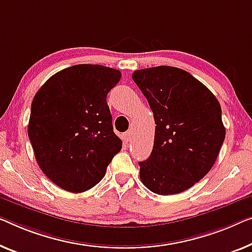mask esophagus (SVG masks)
<instances>
[{
    "mask_svg": "<svg viewBox=\"0 0 252 252\" xmlns=\"http://www.w3.org/2000/svg\"><path fill=\"white\" fill-rule=\"evenodd\" d=\"M131 137H132V132L131 131H126V133H123V139H125V141H130Z\"/></svg>",
    "mask_w": 252,
    "mask_h": 252,
    "instance_id": "34e87169",
    "label": "esophagus"
}]
</instances>
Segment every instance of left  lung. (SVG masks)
Masks as SVG:
<instances>
[{"instance_id": "obj_1", "label": "left lung", "mask_w": 252, "mask_h": 252, "mask_svg": "<svg viewBox=\"0 0 252 252\" xmlns=\"http://www.w3.org/2000/svg\"><path fill=\"white\" fill-rule=\"evenodd\" d=\"M132 79L147 98L156 125L152 154L139 163L141 182L162 196L183 192L208 173L224 142L219 100L179 67L137 70Z\"/></svg>"}]
</instances>
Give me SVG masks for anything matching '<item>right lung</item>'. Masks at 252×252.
Returning a JSON list of instances; mask_svg holds the SVG:
<instances>
[{"instance_id":"1","label":"right lung","mask_w":252,"mask_h":252,"mask_svg":"<svg viewBox=\"0 0 252 252\" xmlns=\"http://www.w3.org/2000/svg\"><path fill=\"white\" fill-rule=\"evenodd\" d=\"M120 79L112 67L78 64L52 76L33 97L29 140L40 170L63 190L92 189L121 150L106 102Z\"/></svg>"}]
</instances>
